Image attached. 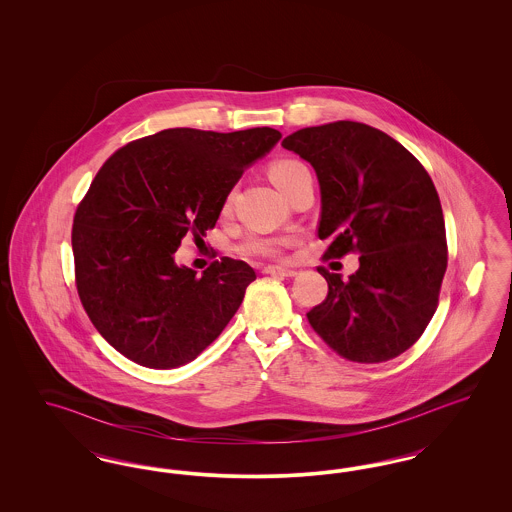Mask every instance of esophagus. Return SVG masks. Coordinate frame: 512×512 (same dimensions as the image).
Listing matches in <instances>:
<instances>
[{
    "label": "esophagus",
    "instance_id": "34e87169",
    "mask_svg": "<svg viewBox=\"0 0 512 512\" xmlns=\"http://www.w3.org/2000/svg\"><path fill=\"white\" fill-rule=\"evenodd\" d=\"M265 274H276V276H295L297 272L293 268L278 267V265H268L263 268Z\"/></svg>",
    "mask_w": 512,
    "mask_h": 512
}]
</instances>
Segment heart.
<instances>
[{"instance_id": "heart-1", "label": "heart", "mask_w": 512, "mask_h": 512, "mask_svg": "<svg viewBox=\"0 0 512 512\" xmlns=\"http://www.w3.org/2000/svg\"><path fill=\"white\" fill-rule=\"evenodd\" d=\"M307 169L301 161L297 159H290V157H278L274 161H270L268 165V176L270 180L274 182V186L282 192L288 190V186L295 180V176L299 172H303ZM232 197L234 192H228L224 197V203L222 207L228 209L230 203H232ZM290 238L286 236H261V234H253V236H247L242 244L236 247V251L244 257H265V259H278L284 255L286 247L290 245Z\"/></svg>"}]
</instances>
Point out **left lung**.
<instances>
[{
    "label": "left lung",
    "mask_w": 512,
    "mask_h": 512,
    "mask_svg": "<svg viewBox=\"0 0 512 512\" xmlns=\"http://www.w3.org/2000/svg\"><path fill=\"white\" fill-rule=\"evenodd\" d=\"M282 146L317 171L322 259L359 253L347 282L324 267L328 295L307 318L322 341L353 363L405 353L434 317L447 268L438 190L409 149L363 122L301 128Z\"/></svg>",
    "instance_id": "left-lung-1"
}]
</instances>
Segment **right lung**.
I'll use <instances>...</instances> for the list:
<instances>
[{"mask_svg": "<svg viewBox=\"0 0 512 512\" xmlns=\"http://www.w3.org/2000/svg\"><path fill=\"white\" fill-rule=\"evenodd\" d=\"M282 134L169 128L117 149L73 220L74 284L99 334L126 359L176 368L226 328L255 270L222 257L203 270L176 267L184 236L215 228L245 167Z\"/></svg>", "mask_w": 512, "mask_h": 512, "instance_id": "right-lung-1", "label": "right lung"}]
</instances>
